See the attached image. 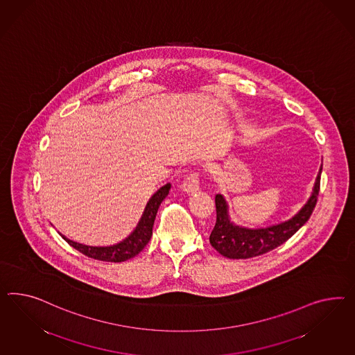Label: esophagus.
<instances>
[{
    "instance_id": "34e87169",
    "label": "esophagus",
    "mask_w": 355,
    "mask_h": 355,
    "mask_svg": "<svg viewBox=\"0 0 355 355\" xmlns=\"http://www.w3.org/2000/svg\"><path fill=\"white\" fill-rule=\"evenodd\" d=\"M181 187H182L183 191L187 192V193L199 191V189H200L199 173H192L189 177H186Z\"/></svg>"
}]
</instances>
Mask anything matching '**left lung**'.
Returning a JSON list of instances; mask_svg holds the SVG:
<instances>
[{
    "label": "left lung",
    "mask_w": 355,
    "mask_h": 355,
    "mask_svg": "<svg viewBox=\"0 0 355 355\" xmlns=\"http://www.w3.org/2000/svg\"><path fill=\"white\" fill-rule=\"evenodd\" d=\"M323 164L316 175L314 189L306 204L291 220L272 225L265 229H247L231 222L229 205L225 198L216 195L217 220L211 230L209 241L211 247L222 256L232 259H252L275 250L295 235L310 218L315 208L318 193L320 189V174Z\"/></svg>",
    "instance_id": "left-lung-1"
}]
</instances>
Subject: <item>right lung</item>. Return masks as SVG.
I'll use <instances>...</instances> for the list:
<instances>
[{
    "label": "right lung",
    "instance_id": "add662e5",
    "mask_svg": "<svg viewBox=\"0 0 355 355\" xmlns=\"http://www.w3.org/2000/svg\"><path fill=\"white\" fill-rule=\"evenodd\" d=\"M169 190H171V183H166L153 193L151 199L147 202L144 214L138 222L135 231L128 238H125L123 241L117 243L115 245L90 247V245H84V244H80L73 240L67 239L62 234L60 235L71 247H73L80 253L85 254L90 259L105 261V262H123L126 259H133L141 250H144L146 244L151 239L156 213H157V209H159L162 202L168 196Z\"/></svg>",
    "mask_w": 355,
    "mask_h": 355
}]
</instances>
